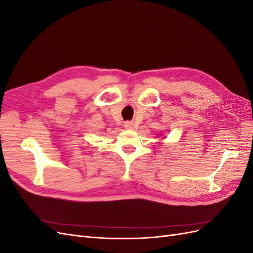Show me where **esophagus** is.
Returning <instances> with one entry per match:
<instances>
[{"instance_id":"esophagus-1","label":"esophagus","mask_w":253,"mask_h":253,"mask_svg":"<svg viewBox=\"0 0 253 253\" xmlns=\"http://www.w3.org/2000/svg\"><path fill=\"white\" fill-rule=\"evenodd\" d=\"M125 127L126 129H132L134 127V124H133V122H131V121H126L125 122Z\"/></svg>"}]
</instances>
